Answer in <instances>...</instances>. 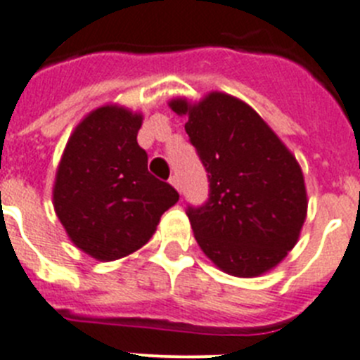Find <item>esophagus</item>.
Listing matches in <instances>:
<instances>
[{"label":"esophagus","mask_w":360,"mask_h":360,"mask_svg":"<svg viewBox=\"0 0 360 360\" xmlns=\"http://www.w3.org/2000/svg\"><path fill=\"white\" fill-rule=\"evenodd\" d=\"M169 184H171V186L174 187V189H176V191H180V193H182V186H180V180H178V176H176V174H173V176L169 178Z\"/></svg>","instance_id":"esophagus-1"}]
</instances>
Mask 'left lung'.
Returning a JSON list of instances; mask_svg holds the SVG:
<instances>
[{
    "label": "left lung",
    "instance_id": "1",
    "mask_svg": "<svg viewBox=\"0 0 360 360\" xmlns=\"http://www.w3.org/2000/svg\"><path fill=\"white\" fill-rule=\"evenodd\" d=\"M209 176V200L189 207L203 254L227 274L256 278L281 263L307 219L301 165L247 103L211 91L198 103H169Z\"/></svg>",
    "mask_w": 360,
    "mask_h": 360
}]
</instances>
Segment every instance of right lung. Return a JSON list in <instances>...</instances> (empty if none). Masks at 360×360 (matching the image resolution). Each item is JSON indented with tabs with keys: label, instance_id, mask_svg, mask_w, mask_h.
Returning <instances> with one entry per match:
<instances>
[{
	"label": "right lung",
	"instance_id": "right-lung-1",
	"mask_svg": "<svg viewBox=\"0 0 360 360\" xmlns=\"http://www.w3.org/2000/svg\"><path fill=\"white\" fill-rule=\"evenodd\" d=\"M142 113L106 104L70 135L53 182V209L72 243L98 262L135 252L178 193L148 171L136 142Z\"/></svg>",
	"mask_w": 360,
	"mask_h": 360
}]
</instances>
